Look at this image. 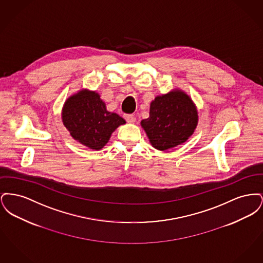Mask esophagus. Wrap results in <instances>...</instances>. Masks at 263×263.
<instances>
[{"mask_svg":"<svg viewBox=\"0 0 263 263\" xmlns=\"http://www.w3.org/2000/svg\"><path fill=\"white\" fill-rule=\"evenodd\" d=\"M125 120L128 123H134L135 120H136V117L133 115V114H126Z\"/></svg>","mask_w":263,"mask_h":263,"instance_id":"1","label":"esophagus"}]
</instances>
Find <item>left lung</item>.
<instances>
[{"instance_id":"left-lung-1","label":"left lung","mask_w":263,"mask_h":263,"mask_svg":"<svg viewBox=\"0 0 263 263\" xmlns=\"http://www.w3.org/2000/svg\"><path fill=\"white\" fill-rule=\"evenodd\" d=\"M198 121L190 98L180 90L157 97L152 101L150 117L141 121L154 148L165 151L184 143Z\"/></svg>"}]
</instances>
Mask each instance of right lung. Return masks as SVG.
I'll list each match as a JSON object with an SVG mask.
<instances>
[{"label": "right lung", "instance_id": "1", "mask_svg": "<svg viewBox=\"0 0 263 263\" xmlns=\"http://www.w3.org/2000/svg\"><path fill=\"white\" fill-rule=\"evenodd\" d=\"M63 123L71 136L92 150H100L108 142L113 131L125 120L106 110L100 95L81 90L65 102Z\"/></svg>", "mask_w": 263, "mask_h": 263}]
</instances>
